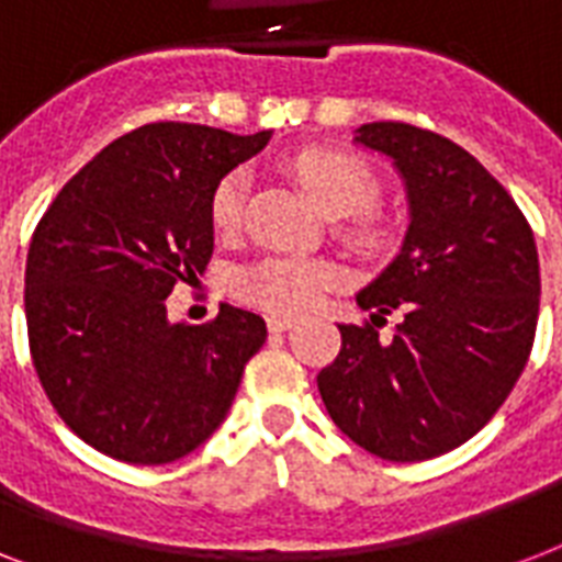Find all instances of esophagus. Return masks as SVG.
I'll use <instances>...</instances> for the list:
<instances>
[{
	"instance_id": "obj_1",
	"label": "esophagus",
	"mask_w": 562,
	"mask_h": 562,
	"mask_svg": "<svg viewBox=\"0 0 562 562\" xmlns=\"http://www.w3.org/2000/svg\"><path fill=\"white\" fill-rule=\"evenodd\" d=\"M297 324V317L294 315H268V329L271 333H285L291 326Z\"/></svg>"
}]
</instances>
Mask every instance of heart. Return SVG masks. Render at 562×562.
I'll return each instance as SVG.
<instances>
[{
  "label": "heart",
  "mask_w": 562,
  "mask_h": 562,
  "mask_svg": "<svg viewBox=\"0 0 562 562\" xmlns=\"http://www.w3.org/2000/svg\"><path fill=\"white\" fill-rule=\"evenodd\" d=\"M289 169L324 215H352L350 224L344 227V236L361 254H382L391 245L387 227L368 210L379 198V183L368 162L335 148H306L291 157ZM245 198L247 175L241 169L229 171L215 183L210 194V221L215 233L229 236L241 227ZM338 282V265L289 254L262 256L233 273V291L238 297L271 312H306Z\"/></svg>",
  "instance_id": "obj_1"
}]
</instances>
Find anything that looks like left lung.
I'll use <instances>...</instances> for the list:
<instances>
[{"label":"left lung","instance_id":"obj_1","mask_svg":"<svg viewBox=\"0 0 562 562\" xmlns=\"http://www.w3.org/2000/svg\"><path fill=\"white\" fill-rule=\"evenodd\" d=\"M405 180L411 224L400 256L359 306L403 321L391 339L338 326L341 352L317 373L329 417L384 461H428L467 443L514 391L540 315L531 224L461 145L405 122L361 125Z\"/></svg>","mask_w":562,"mask_h":562}]
</instances>
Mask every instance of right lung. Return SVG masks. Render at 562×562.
<instances>
[{"instance_id":"add662e5","label":"right lung","mask_w":562,"mask_h":562,"mask_svg":"<svg viewBox=\"0 0 562 562\" xmlns=\"http://www.w3.org/2000/svg\"><path fill=\"white\" fill-rule=\"evenodd\" d=\"M271 134L154 122L95 154L40 218L25 262L31 361L48 402L92 449L157 467L224 423L268 338L221 303L169 324L166 297L212 259L210 194Z\"/></svg>"}]
</instances>
